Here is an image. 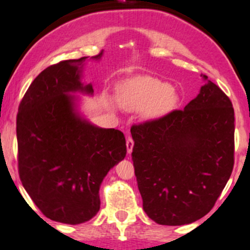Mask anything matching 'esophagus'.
Masks as SVG:
<instances>
[{"label":"esophagus","mask_w":250,"mask_h":250,"mask_svg":"<svg viewBox=\"0 0 250 250\" xmlns=\"http://www.w3.org/2000/svg\"><path fill=\"white\" fill-rule=\"evenodd\" d=\"M133 146H134V141H133V139L131 137L126 138V148H127V153L128 154L132 153Z\"/></svg>","instance_id":"34e87169"}]
</instances>
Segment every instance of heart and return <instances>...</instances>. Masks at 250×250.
Here are the masks:
<instances>
[{
  "instance_id": "b5f03b06",
  "label": "heart",
  "mask_w": 250,
  "mask_h": 250,
  "mask_svg": "<svg viewBox=\"0 0 250 250\" xmlns=\"http://www.w3.org/2000/svg\"><path fill=\"white\" fill-rule=\"evenodd\" d=\"M118 104L126 110L145 108V115L156 117L172 110L177 95L170 83L149 76H135L118 83Z\"/></svg>"
}]
</instances>
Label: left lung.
I'll return each instance as SVG.
<instances>
[{"label": "left lung", "instance_id": "left-lung-1", "mask_svg": "<svg viewBox=\"0 0 250 250\" xmlns=\"http://www.w3.org/2000/svg\"><path fill=\"white\" fill-rule=\"evenodd\" d=\"M204 85L183 110L131 127L132 161L144 210L161 225H185L213 208L234 165V110Z\"/></svg>", "mask_w": 250, "mask_h": 250}]
</instances>
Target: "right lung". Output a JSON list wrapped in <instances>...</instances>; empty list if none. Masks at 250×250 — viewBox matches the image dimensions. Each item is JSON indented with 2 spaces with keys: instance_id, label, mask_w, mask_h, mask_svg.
<instances>
[{
  "instance_id": "add662e5",
  "label": "right lung",
  "mask_w": 250,
  "mask_h": 250,
  "mask_svg": "<svg viewBox=\"0 0 250 250\" xmlns=\"http://www.w3.org/2000/svg\"><path fill=\"white\" fill-rule=\"evenodd\" d=\"M87 58L42 71L21 99L16 128L22 186L47 218L71 225L96 215L103 178L126 155L123 132L94 126L74 110L69 93L94 92L80 83Z\"/></svg>"
}]
</instances>
